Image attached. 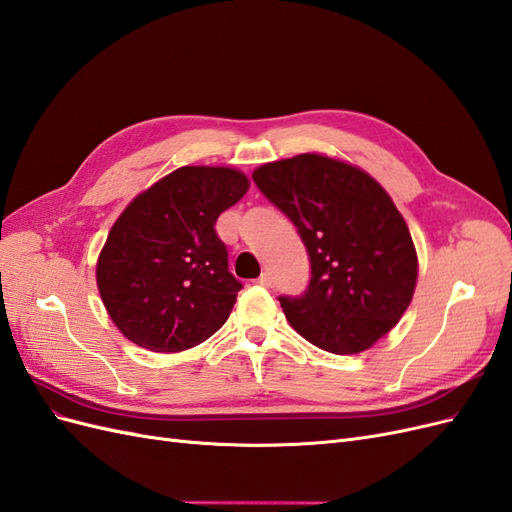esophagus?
<instances>
[{
	"label": "esophagus",
	"mask_w": 512,
	"mask_h": 512,
	"mask_svg": "<svg viewBox=\"0 0 512 512\" xmlns=\"http://www.w3.org/2000/svg\"><path fill=\"white\" fill-rule=\"evenodd\" d=\"M256 282H258L260 286H265V288H269V286H271V282H273V280H271V273H269V271H265V273H262V275L258 277V280H256Z\"/></svg>",
	"instance_id": "34e87169"
}]
</instances>
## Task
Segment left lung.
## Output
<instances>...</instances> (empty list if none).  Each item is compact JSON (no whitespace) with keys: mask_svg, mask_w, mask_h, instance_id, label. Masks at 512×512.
Masks as SVG:
<instances>
[{"mask_svg":"<svg viewBox=\"0 0 512 512\" xmlns=\"http://www.w3.org/2000/svg\"><path fill=\"white\" fill-rule=\"evenodd\" d=\"M252 177L309 254L307 290L280 297L292 329L333 354L374 346L404 316L418 275L391 196L365 170L320 153L262 164Z\"/></svg>","mask_w":512,"mask_h":512,"instance_id":"8db88e82","label":"left lung"}]
</instances>
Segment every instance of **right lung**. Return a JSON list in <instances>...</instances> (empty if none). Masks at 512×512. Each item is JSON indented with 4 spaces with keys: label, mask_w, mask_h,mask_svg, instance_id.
Returning <instances> with one entry per match:
<instances>
[{
    "label": "right lung",
    "mask_w": 512,
    "mask_h": 512,
    "mask_svg": "<svg viewBox=\"0 0 512 512\" xmlns=\"http://www.w3.org/2000/svg\"><path fill=\"white\" fill-rule=\"evenodd\" d=\"M250 181L226 166H181L138 194L108 232L96 280L115 327L151 352L203 344L228 320L241 282L215 232Z\"/></svg>",
    "instance_id": "1"
}]
</instances>
